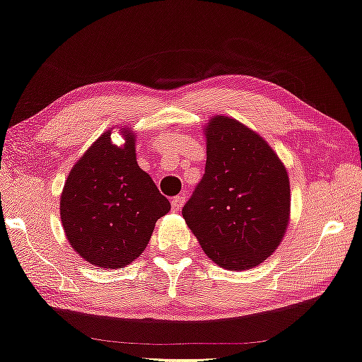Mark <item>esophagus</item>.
I'll list each match as a JSON object with an SVG mask.
<instances>
[{
  "instance_id": "1",
  "label": "esophagus",
  "mask_w": 362,
  "mask_h": 362,
  "mask_svg": "<svg viewBox=\"0 0 362 362\" xmlns=\"http://www.w3.org/2000/svg\"><path fill=\"white\" fill-rule=\"evenodd\" d=\"M172 208H174V211H179V209H182L183 203H185V195H177L172 198Z\"/></svg>"
}]
</instances>
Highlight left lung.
I'll return each instance as SVG.
<instances>
[{"instance_id":"1","label":"left lung","mask_w":362,"mask_h":362,"mask_svg":"<svg viewBox=\"0 0 362 362\" xmlns=\"http://www.w3.org/2000/svg\"><path fill=\"white\" fill-rule=\"evenodd\" d=\"M204 138V175L182 216L209 260L244 272L281 244L291 216L288 170L260 134L233 117H211Z\"/></svg>"}]
</instances>
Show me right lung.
<instances>
[{
  "label": "right lung",
  "mask_w": 362,
  "mask_h": 362,
  "mask_svg": "<svg viewBox=\"0 0 362 362\" xmlns=\"http://www.w3.org/2000/svg\"><path fill=\"white\" fill-rule=\"evenodd\" d=\"M107 129L69 170L60 197L64 235L78 255L97 268H123L146 249L156 221L170 203L136 163V133Z\"/></svg>",
  "instance_id": "right-lung-1"
}]
</instances>
